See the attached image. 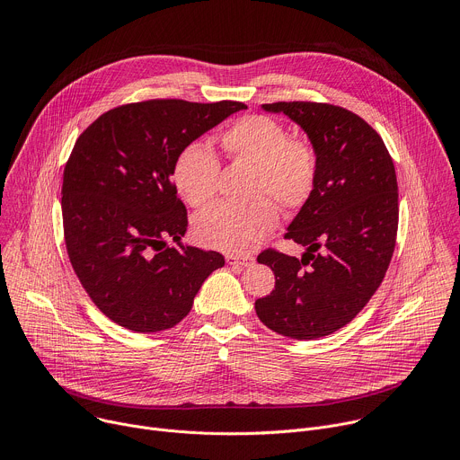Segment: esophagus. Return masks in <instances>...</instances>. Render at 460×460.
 <instances>
[{"mask_svg":"<svg viewBox=\"0 0 460 460\" xmlns=\"http://www.w3.org/2000/svg\"><path fill=\"white\" fill-rule=\"evenodd\" d=\"M226 261H227L229 266H243V268H247V266H251L252 261H254V256H251V254H227Z\"/></svg>","mask_w":460,"mask_h":460,"instance_id":"1","label":"esophagus"}]
</instances>
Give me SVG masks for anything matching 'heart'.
Returning a JSON list of instances; mask_svg holds the SVG:
<instances>
[{"label": "heart", "mask_w": 460, "mask_h": 460, "mask_svg": "<svg viewBox=\"0 0 460 460\" xmlns=\"http://www.w3.org/2000/svg\"><path fill=\"white\" fill-rule=\"evenodd\" d=\"M227 158L251 165V204L220 202L194 220V236L204 245L245 252L264 240L279 224V208L298 211L311 199L318 176L314 147L304 138H289L282 121L266 114H247L236 119L220 138ZM220 164L202 144L187 146L172 167V183L181 199L192 206L209 204L218 190Z\"/></svg>", "instance_id": "obj_1"}]
</instances>
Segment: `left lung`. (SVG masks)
Here are the masks:
<instances>
[{
    "instance_id": "1",
    "label": "left lung",
    "mask_w": 460,
    "mask_h": 460,
    "mask_svg": "<svg viewBox=\"0 0 460 460\" xmlns=\"http://www.w3.org/2000/svg\"><path fill=\"white\" fill-rule=\"evenodd\" d=\"M264 109L305 130L318 176L284 236L307 251L302 258L273 247L258 254L275 273V289L254 309L279 335L313 341L349 323L385 277L399 229L395 165L376 130L344 107L277 102Z\"/></svg>"
}]
</instances>
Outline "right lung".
I'll list each match as a JSON object with an SVG mask.
<instances>
[{
	"label": "right lung",
	"instance_id": "add662e5",
	"mask_svg": "<svg viewBox=\"0 0 460 460\" xmlns=\"http://www.w3.org/2000/svg\"><path fill=\"white\" fill-rule=\"evenodd\" d=\"M242 102L146 100L103 112L75 144L63 171V234L73 270L96 307L137 333L181 322L217 251L165 245L187 231L171 180L178 155Z\"/></svg>",
	"mask_w": 460,
	"mask_h": 460
}]
</instances>
